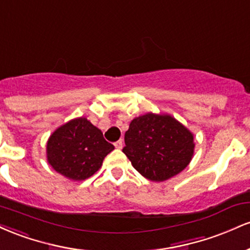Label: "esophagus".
<instances>
[{
	"instance_id": "esophagus-1",
	"label": "esophagus",
	"mask_w": 250,
	"mask_h": 250,
	"mask_svg": "<svg viewBox=\"0 0 250 250\" xmlns=\"http://www.w3.org/2000/svg\"><path fill=\"white\" fill-rule=\"evenodd\" d=\"M114 146H115L117 149H122V147H123V140L121 139V140H119V141H116L115 143H114Z\"/></svg>"
}]
</instances>
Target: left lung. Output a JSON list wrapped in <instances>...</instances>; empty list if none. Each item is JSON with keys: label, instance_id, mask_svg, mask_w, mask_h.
<instances>
[{"label": "left lung", "instance_id": "1", "mask_svg": "<svg viewBox=\"0 0 250 250\" xmlns=\"http://www.w3.org/2000/svg\"><path fill=\"white\" fill-rule=\"evenodd\" d=\"M193 139V134L174 117L149 113L130 122L122 151L140 174L160 182L189 165L194 153Z\"/></svg>", "mask_w": 250, "mask_h": 250}]
</instances>
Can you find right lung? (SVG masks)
<instances>
[{
    "mask_svg": "<svg viewBox=\"0 0 250 250\" xmlns=\"http://www.w3.org/2000/svg\"><path fill=\"white\" fill-rule=\"evenodd\" d=\"M113 149L99 128L79 117L54 131L47 143V157L57 173L80 181L95 174Z\"/></svg>",
    "mask_w": 250,
    "mask_h": 250,
    "instance_id": "obj_1",
    "label": "right lung"
}]
</instances>
